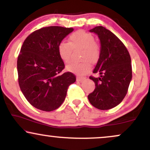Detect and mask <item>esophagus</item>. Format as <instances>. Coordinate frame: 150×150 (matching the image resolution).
<instances>
[{
  "label": "esophagus",
  "instance_id": "esophagus-1",
  "mask_svg": "<svg viewBox=\"0 0 150 150\" xmlns=\"http://www.w3.org/2000/svg\"><path fill=\"white\" fill-rule=\"evenodd\" d=\"M85 79V78L83 77V76H77L76 81H79V82H81V81H83Z\"/></svg>",
  "mask_w": 150,
  "mask_h": 150
}]
</instances>
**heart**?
Instances as JSON below:
<instances>
[{
	"label": "heart",
	"mask_w": 150,
	"mask_h": 150,
	"mask_svg": "<svg viewBox=\"0 0 150 150\" xmlns=\"http://www.w3.org/2000/svg\"><path fill=\"white\" fill-rule=\"evenodd\" d=\"M72 49H82L81 60L86 61L80 63H72L67 65V69L71 72L85 74L90 69V65L88 62L94 63L99 59L100 46L95 42L93 35L83 30H79L71 34L69 37L68 42L63 41L58 44L57 50L63 62L67 63L70 61Z\"/></svg>",
	"instance_id": "heart-1"
}]
</instances>
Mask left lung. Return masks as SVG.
I'll use <instances>...</instances> for the list:
<instances>
[{
	"label": "left lung",
	"mask_w": 150,
	"mask_h": 150,
	"mask_svg": "<svg viewBox=\"0 0 150 150\" xmlns=\"http://www.w3.org/2000/svg\"><path fill=\"white\" fill-rule=\"evenodd\" d=\"M90 32L99 37L101 50L93 71L94 74H100V76H89L96 87L88 99L98 109H110L120 104L128 92L132 79L131 58L125 45L109 30L98 26Z\"/></svg>",
	"instance_id": "1"
}]
</instances>
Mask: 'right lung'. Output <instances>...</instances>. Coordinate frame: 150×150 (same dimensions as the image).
<instances>
[{"label": "right lung", "mask_w": 150, "mask_h": 150, "mask_svg": "<svg viewBox=\"0 0 150 150\" xmlns=\"http://www.w3.org/2000/svg\"><path fill=\"white\" fill-rule=\"evenodd\" d=\"M73 28L52 26L30 33L18 55V83L27 101L44 111L58 108L64 101L69 86L76 81L70 71L62 73L64 62L57 46Z\"/></svg>", "instance_id": "right-lung-1"}]
</instances>
